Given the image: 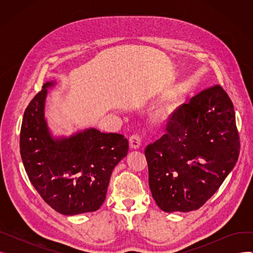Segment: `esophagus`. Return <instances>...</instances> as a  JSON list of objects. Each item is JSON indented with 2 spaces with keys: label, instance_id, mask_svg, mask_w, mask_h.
<instances>
[{
  "label": "esophagus",
  "instance_id": "obj_1",
  "mask_svg": "<svg viewBox=\"0 0 253 253\" xmlns=\"http://www.w3.org/2000/svg\"><path fill=\"white\" fill-rule=\"evenodd\" d=\"M141 144V139L138 135H132L129 138V145L131 150H138Z\"/></svg>",
  "mask_w": 253,
  "mask_h": 253
}]
</instances>
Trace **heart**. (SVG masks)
Masks as SVG:
<instances>
[{"instance_id":"1","label":"heart","mask_w":253,"mask_h":253,"mask_svg":"<svg viewBox=\"0 0 253 253\" xmlns=\"http://www.w3.org/2000/svg\"><path fill=\"white\" fill-rule=\"evenodd\" d=\"M183 100L176 97L161 105L153 115L152 123L157 127H166L177 119L182 108Z\"/></svg>"}]
</instances>
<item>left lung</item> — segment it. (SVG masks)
Here are the masks:
<instances>
[{
	"label": "left lung",
	"mask_w": 253,
	"mask_h": 253,
	"mask_svg": "<svg viewBox=\"0 0 253 253\" xmlns=\"http://www.w3.org/2000/svg\"><path fill=\"white\" fill-rule=\"evenodd\" d=\"M167 130L144 152L152 196L165 212L199 209L238 160L240 140L233 102L220 86L206 89L182 104Z\"/></svg>",
	"instance_id": "8db88e82"
}]
</instances>
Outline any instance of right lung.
I'll use <instances>...</instances> for the list:
<instances>
[{
  "instance_id": "right-lung-1",
  "label": "right lung",
  "mask_w": 253,
  "mask_h": 253,
  "mask_svg": "<svg viewBox=\"0 0 253 253\" xmlns=\"http://www.w3.org/2000/svg\"><path fill=\"white\" fill-rule=\"evenodd\" d=\"M46 82L26 108L20 130V155L26 173L43 200L64 215L93 212L105 200L113 170L128 154V140L96 128L70 136L54 135L45 117Z\"/></svg>"
}]
</instances>
